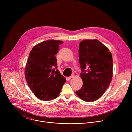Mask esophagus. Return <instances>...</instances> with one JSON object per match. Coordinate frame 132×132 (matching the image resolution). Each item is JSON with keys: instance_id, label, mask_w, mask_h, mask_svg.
<instances>
[{"instance_id": "34e87169", "label": "esophagus", "mask_w": 132, "mask_h": 132, "mask_svg": "<svg viewBox=\"0 0 132 132\" xmlns=\"http://www.w3.org/2000/svg\"><path fill=\"white\" fill-rule=\"evenodd\" d=\"M74 77V75H71L70 76H69V77H68L67 78H68V79H70L71 78H73Z\"/></svg>"}]
</instances>
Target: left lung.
I'll list each match as a JSON object with an SVG mask.
<instances>
[{
  "mask_svg": "<svg viewBox=\"0 0 132 132\" xmlns=\"http://www.w3.org/2000/svg\"><path fill=\"white\" fill-rule=\"evenodd\" d=\"M80 76L83 81L77 95L87 102L99 99L111 82L112 56L109 49L97 40H84L79 44Z\"/></svg>",
  "mask_w": 132,
  "mask_h": 132,
  "instance_id": "1",
  "label": "left lung"
}]
</instances>
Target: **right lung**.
<instances>
[{"label": "right lung", "mask_w": 132, "mask_h": 132, "mask_svg": "<svg viewBox=\"0 0 132 132\" xmlns=\"http://www.w3.org/2000/svg\"><path fill=\"white\" fill-rule=\"evenodd\" d=\"M63 41L47 40L36 45L30 53L26 78L34 95L44 101L59 97L66 80L57 69V54Z\"/></svg>", "instance_id": "1"}]
</instances>
